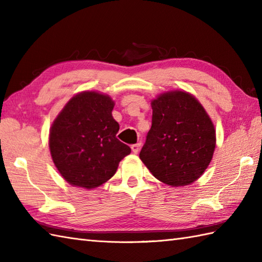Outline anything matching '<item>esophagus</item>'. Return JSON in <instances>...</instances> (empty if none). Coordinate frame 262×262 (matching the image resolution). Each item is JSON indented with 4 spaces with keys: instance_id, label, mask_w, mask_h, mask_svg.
Wrapping results in <instances>:
<instances>
[{
    "instance_id": "obj_1",
    "label": "esophagus",
    "mask_w": 262,
    "mask_h": 262,
    "mask_svg": "<svg viewBox=\"0 0 262 262\" xmlns=\"http://www.w3.org/2000/svg\"><path fill=\"white\" fill-rule=\"evenodd\" d=\"M141 145H142V143H137V144H134V145H132V151H133V153L137 154L138 152H140Z\"/></svg>"
}]
</instances>
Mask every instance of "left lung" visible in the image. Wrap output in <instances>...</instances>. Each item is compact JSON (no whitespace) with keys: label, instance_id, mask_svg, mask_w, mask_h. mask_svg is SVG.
Instances as JSON below:
<instances>
[{"label":"left lung","instance_id":"left-lung-1","mask_svg":"<svg viewBox=\"0 0 262 262\" xmlns=\"http://www.w3.org/2000/svg\"><path fill=\"white\" fill-rule=\"evenodd\" d=\"M152 127L140 159L161 182L190 185L209 165L216 133L208 114L192 94L174 90L151 102Z\"/></svg>","mask_w":262,"mask_h":262}]
</instances>
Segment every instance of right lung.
Returning a JSON list of instances; mask_svg holds the SVG:
<instances>
[{
  "instance_id": "obj_1",
  "label": "right lung",
  "mask_w": 262,
  "mask_h": 262,
  "mask_svg": "<svg viewBox=\"0 0 262 262\" xmlns=\"http://www.w3.org/2000/svg\"><path fill=\"white\" fill-rule=\"evenodd\" d=\"M115 102L96 91L77 93L58 114L49 130V149L58 172L70 185L93 189L113 177L130 153L116 134Z\"/></svg>"
}]
</instances>
